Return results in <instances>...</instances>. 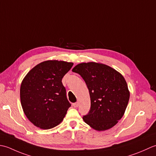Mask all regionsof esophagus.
I'll return each instance as SVG.
<instances>
[{
  "label": "esophagus",
  "instance_id": "obj_1",
  "mask_svg": "<svg viewBox=\"0 0 156 156\" xmlns=\"http://www.w3.org/2000/svg\"><path fill=\"white\" fill-rule=\"evenodd\" d=\"M73 106L74 108H77L78 106V103L77 102H75L73 104Z\"/></svg>",
  "mask_w": 156,
  "mask_h": 156
}]
</instances>
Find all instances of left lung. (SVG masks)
Returning <instances> with one entry per match:
<instances>
[{"instance_id":"1","label":"left lung","mask_w":156,"mask_h":156,"mask_svg":"<svg viewBox=\"0 0 156 156\" xmlns=\"http://www.w3.org/2000/svg\"><path fill=\"white\" fill-rule=\"evenodd\" d=\"M83 79L90 92L91 108L84 122L96 131H106L121 119L130 93L123 76L110 66L94 62H83L72 70Z\"/></svg>"}]
</instances>
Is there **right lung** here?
<instances>
[{"label":"right lung","instance_id":"1","mask_svg":"<svg viewBox=\"0 0 156 156\" xmlns=\"http://www.w3.org/2000/svg\"><path fill=\"white\" fill-rule=\"evenodd\" d=\"M73 65L61 60H46L35 66L22 81L20 99L27 118L42 129H50L62 121L69 108L62 79Z\"/></svg>","mask_w":156,"mask_h":156}]
</instances>
